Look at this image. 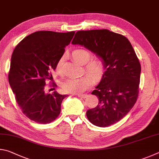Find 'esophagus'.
<instances>
[{
    "label": "esophagus",
    "mask_w": 159,
    "mask_h": 159,
    "mask_svg": "<svg viewBox=\"0 0 159 159\" xmlns=\"http://www.w3.org/2000/svg\"><path fill=\"white\" fill-rule=\"evenodd\" d=\"M75 96H77L78 97H80V98H85L87 97V95H86V94H75Z\"/></svg>",
    "instance_id": "1"
}]
</instances>
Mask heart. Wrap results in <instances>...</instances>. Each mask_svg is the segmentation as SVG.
<instances>
[{
	"mask_svg": "<svg viewBox=\"0 0 159 159\" xmlns=\"http://www.w3.org/2000/svg\"><path fill=\"white\" fill-rule=\"evenodd\" d=\"M72 57L75 61L81 64H84L85 70L94 79H98L103 74L105 65L103 61L100 58H93L89 61L91 57V54L89 50L83 48L75 49L72 52ZM64 61V57H62L57 64V70L61 72ZM92 83V79L89 75L78 78H71L63 83L62 85L63 89L68 93H80L84 92L90 87Z\"/></svg>",
	"mask_w": 159,
	"mask_h": 159,
	"instance_id": "1",
	"label": "heart"
}]
</instances>
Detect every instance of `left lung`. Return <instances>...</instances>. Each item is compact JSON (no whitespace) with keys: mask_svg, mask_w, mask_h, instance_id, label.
I'll list each match as a JSON object with an SVG mask.
<instances>
[{"mask_svg":"<svg viewBox=\"0 0 159 159\" xmlns=\"http://www.w3.org/2000/svg\"><path fill=\"white\" fill-rule=\"evenodd\" d=\"M101 57L105 71L91 94L98 98L87 116L91 124L107 127L124 118L137 101L141 66L129 40L107 29L79 30L72 40Z\"/></svg>","mask_w":159,"mask_h":159,"instance_id":"obj_1","label":"left lung"}]
</instances>
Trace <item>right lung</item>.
Returning <instances> with one entry per match:
<instances>
[{
    "label": "right lung",
    "mask_w": 159,
    "mask_h": 159,
    "mask_svg": "<svg viewBox=\"0 0 159 159\" xmlns=\"http://www.w3.org/2000/svg\"><path fill=\"white\" fill-rule=\"evenodd\" d=\"M75 33L37 31L27 35L14 49L8 81L22 112L36 123H51L61 113L67 95L56 91L46 93V81L53 79L51 71L57 68Z\"/></svg>",
    "instance_id": "add662e5"
}]
</instances>
